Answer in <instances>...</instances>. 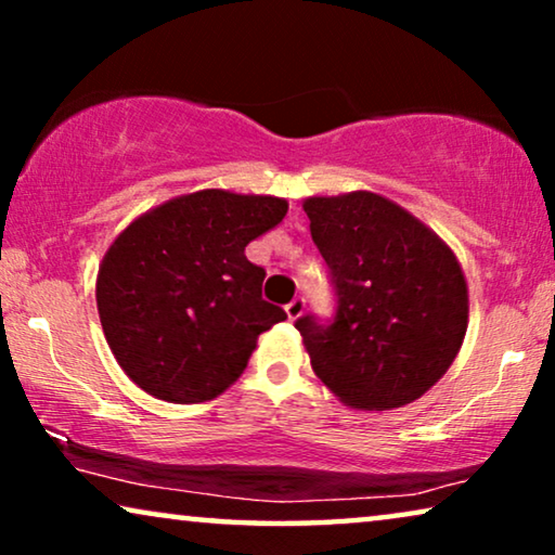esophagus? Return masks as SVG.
<instances>
[{"instance_id":"34e87169","label":"esophagus","mask_w":555,"mask_h":555,"mask_svg":"<svg viewBox=\"0 0 555 555\" xmlns=\"http://www.w3.org/2000/svg\"><path fill=\"white\" fill-rule=\"evenodd\" d=\"M285 313H287V318H291V321H298V318L306 313V300H302V298L291 300L285 306Z\"/></svg>"}]
</instances>
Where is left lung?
I'll return each mask as SVG.
<instances>
[{"mask_svg":"<svg viewBox=\"0 0 555 555\" xmlns=\"http://www.w3.org/2000/svg\"><path fill=\"white\" fill-rule=\"evenodd\" d=\"M336 318L295 321L315 376L361 412L412 404L447 374L467 333V280L435 230L374 192L308 196Z\"/></svg>","mask_w":555,"mask_h":555,"instance_id":"8db88e82","label":"left lung"}]
</instances>
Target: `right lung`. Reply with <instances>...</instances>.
<instances>
[{
    "mask_svg": "<svg viewBox=\"0 0 555 555\" xmlns=\"http://www.w3.org/2000/svg\"><path fill=\"white\" fill-rule=\"evenodd\" d=\"M285 215L280 196L202 189L143 211L111 242L98 315L135 386L196 404L237 382L260 333L287 318L262 300L264 270L245 257Z\"/></svg>",
    "mask_w": 555,
    "mask_h": 555,
    "instance_id": "right-lung-1",
    "label": "right lung"
}]
</instances>
